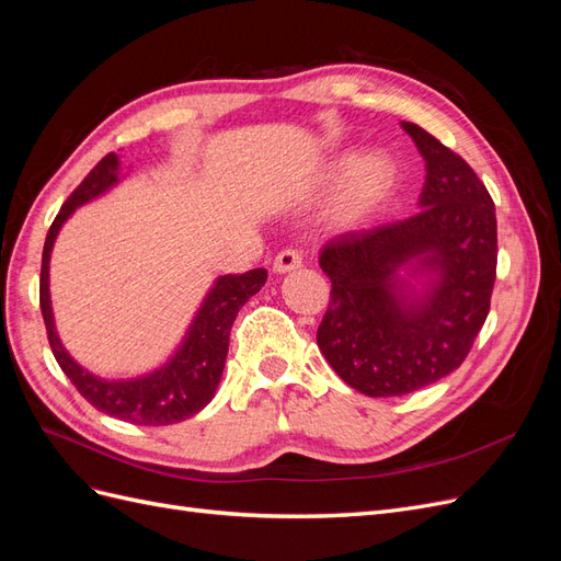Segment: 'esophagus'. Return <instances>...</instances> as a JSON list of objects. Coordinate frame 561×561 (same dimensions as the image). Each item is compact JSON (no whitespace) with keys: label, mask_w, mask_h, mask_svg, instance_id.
Listing matches in <instances>:
<instances>
[{"label":"esophagus","mask_w":561,"mask_h":561,"mask_svg":"<svg viewBox=\"0 0 561 561\" xmlns=\"http://www.w3.org/2000/svg\"><path fill=\"white\" fill-rule=\"evenodd\" d=\"M301 268V254L297 250H283L274 260V274H287V271Z\"/></svg>","instance_id":"obj_1"}]
</instances>
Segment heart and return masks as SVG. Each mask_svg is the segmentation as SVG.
I'll list each match as a JSON object with an SVG mask.
<instances>
[{
    "label": "heart",
    "mask_w": 561,
    "mask_h": 561,
    "mask_svg": "<svg viewBox=\"0 0 561 561\" xmlns=\"http://www.w3.org/2000/svg\"><path fill=\"white\" fill-rule=\"evenodd\" d=\"M342 176L345 180L339 184L332 206V215L342 227L358 225L371 210L379 208L388 194L393 192L398 180L396 163L383 151H369L358 161L348 151V154L336 157L320 168L316 186L318 190L330 186Z\"/></svg>",
    "instance_id": "1"
}]
</instances>
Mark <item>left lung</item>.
<instances>
[{
    "label": "left lung",
    "instance_id": "8db88e82",
    "mask_svg": "<svg viewBox=\"0 0 561 561\" xmlns=\"http://www.w3.org/2000/svg\"><path fill=\"white\" fill-rule=\"evenodd\" d=\"M426 161L419 213L342 233L320 252L332 280L318 348L369 398L412 393L466 360L496 280V208L472 168L402 122Z\"/></svg>",
    "mask_w": 561,
    "mask_h": 561
}]
</instances>
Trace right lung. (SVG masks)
Here are the masks:
<instances>
[{
    "instance_id": "right-lung-1",
    "label": "right lung",
    "mask_w": 561,
    "mask_h": 561,
    "mask_svg": "<svg viewBox=\"0 0 561 561\" xmlns=\"http://www.w3.org/2000/svg\"><path fill=\"white\" fill-rule=\"evenodd\" d=\"M118 180H122V161L116 154H107L77 186L72 196L62 203L44 243L39 307L46 322L48 344L60 369L95 410L135 423V426H171V423H180L198 414L215 398V390L225 371L233 320L243 304L262 290V285L266 283V271L252 268L241 276H219L208 295L203 297L175 353L157 369L128 379L93 375L67 353L58 336L48 290L50 250H54L62 225L75 215V210L83 203H91L93 198L107 194L112 186L118 184Z\"/></svg>"
}]
</instances>
